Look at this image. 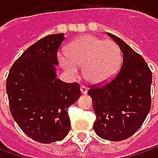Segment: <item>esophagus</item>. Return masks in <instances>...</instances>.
Segmentation results:
<instances>
[{
    "instance_id": "1",
    "label": "esophagus",
    "mask_w": 158,
    "mask_h": 158,
    "mask_svg": "<svg viewBox=\"0 0 158 158\" xmlns=\"http://www.w3.org/2000/svg\"><path fill=\"white\" fill-rule=\"evenodd\" d=\"M80 89H81V92H82V94H86L87 91H88V89H87V87L85 85H81Z\"/></svg>"
}]
</instances>
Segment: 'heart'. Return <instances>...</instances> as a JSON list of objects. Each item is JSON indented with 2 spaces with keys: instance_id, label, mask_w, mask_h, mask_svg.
I'll list each match as a JSON object with an SVG mask.
<instances>
[{
  "instance_id": "1",
  "label": "heart",
  "mask_w": 158,
  "mask_h": 158,
  "mask_svg": "<svg viewBox=\"0 0 158 158\" xmlns=\"http://www.w3.org/2000/svg\"><path fill=\"white\" fill-rule=\"evenodd\" d=\"M61 66L75 74L77 67H82L84 78L93 84H105L118 72L121 52L118 46L112 40H103L86 35L72 42L66 55H60Z\"/></svg>"
}]
</instances>
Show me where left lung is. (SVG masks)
<instances>
[{
	"instance_id": "left-lung-1",
	"label": "left lung",
	"mask_w": 158,
	"mask_h": 158,
	"mask_svg": "<svg viewBox=\"0 0 158 158\" xmlns=\"http://www.w3.org/2000/svg\"><path fill=\"white\" fill-rule=\"evenodd\" d=\"M107 34L119 46L122 64L110 82L90 85L88 95L93 101L96 134L105 140L118 142L132 136L149 113L152 73L141 54L117 36Z\"/></svg>"
}]
</instances>
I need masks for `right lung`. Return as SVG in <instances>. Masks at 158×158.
I'll return each instance as SVG.
<instances>
[{
    "instance_id": "add662e5",
    "label": "right lung",
    "mask_w": 158,
    "mask_h": 158,
    "mask_svg": "<svg viewBox=\"0 0 158 158\" xmlns=\"http://www.w3.org/2000/svg\"><path fill=\"white\" fill-rule=\"evenodd\" d=\"M64 34L44 37L12 65L6 82L9 110L19 127L41 143L62 140L70 130L68 109L81 96L78 82L56 77L57 52Z\"/></svg>"
}]
</instances>
